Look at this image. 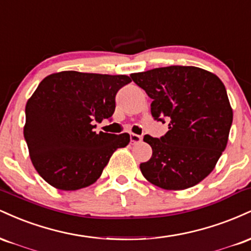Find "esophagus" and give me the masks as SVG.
<instances>
[{"instance_id":"1","label":"esophagus","mask_w":251,"mask_h":251,"mask_svg":"<svg viewBox=\"0 0 251 251\" xmlns=\"http://www.w3.org/2000/svg\"><path fill=\"white\" fill-rule=\"evenodd\" d=\"M129 139H131V143L132 144H138L142 142V135H138V134H134V133H131L129 135Z\"/></svg>"}]
</instances>
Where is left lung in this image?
Returning a JSON list of instances; mask_svg holds the SVG:
<instances>
[{
  "instance_id": "left-lung-1",
  "label": "left lung",
  "mask_w": 251,
  "mask_h": 251,
  "mask_svg": "<svg viewBox=\"0 0 251 251\" xmlns=\"http://www.w3.org/2000/svg\"><path fill=\"white\" fill-rule=\"evenodd\" d=\"M152 99L151 114L169 124L163 137L146 134L150 160L144 177L165 190L195 186L211 174L226 148L232 108L217 75L194 66H170L131 74Z\"/></svg>"
}]
</instances>
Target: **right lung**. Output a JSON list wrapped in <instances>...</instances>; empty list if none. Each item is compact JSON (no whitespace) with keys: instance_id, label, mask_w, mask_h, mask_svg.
I'll return each instance as SVG.
<instances>
[{"instance_id":"1","label":"right lung","mask_w":251,"mask_h":251,"mask_svg":"<svg viewBox=\"0 0 251 251\" xmlns=\"http://www.w3.org/2000/svg\"><path fill=\"white\" fill-rule=\"evenodd\" d=\"M127 75L65 71L46 76L25 105L24 134L31 163L54 188L74 191L96 183L113 152L129 134L97 133L109 119Z\"/></svg>"}]
</instances>
